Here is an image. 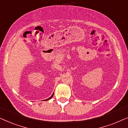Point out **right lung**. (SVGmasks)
Returning <instances> with one entry per match:
<instances>
[{
    "label": "right lung",
    "mask_w": 128,
    "mask_h": 128,
    "mask_svg": "<svg viewBox=\"0 0 128 128\" xmlns=\"http://www.w3.org/2000/svg\"><path fill=\"white\" fill-rule=\"evenodd\" d=\"M53 94H52V96H51L50 97V98H48V99H47V100H46V101H47V100H50V99H51V98H52V96H53Z\"/></svg>",
    "instance_id": "obj_1"
}]
</instances>
